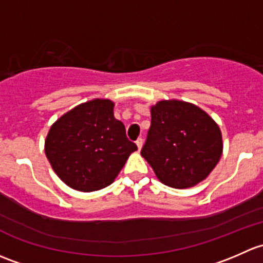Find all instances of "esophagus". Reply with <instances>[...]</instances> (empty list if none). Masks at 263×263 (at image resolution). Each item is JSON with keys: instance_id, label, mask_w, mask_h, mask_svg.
<instances>
[{"instance_id": "obj_1", "label": "esophagus", "mask_w": 263, "mask_h": 263, "mask_svg": "<svg viewBox=\"0 0 263 263\" xmlns=\"http://www.w3.org/2000/svg\"><path fill=\"white\" fill-rule=\"evenodd\" d=\"M135 144H137V147H138V149H142V147H143V139L142 138H139V139L137 140V142H135Z\"/></svg>"}]
</instances>
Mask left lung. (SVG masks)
Wrapping results in <instances>:
<instances>
[{
    "label": "left lung",
    "mask_w": 263,
    "mask_h": 263,
    "mask_svg": "<svg viewBox=\"0 0 263 263\" xmlns=\"http://www.w3.org/2000/svg\"><path fill=\"white\" fill-rule=\"evenodd\" d=\"M151 128L143 158L157 178L173 189L204 181L223 153L218 124L204 110L181 100H162L151 106Z\"/></svg>",
    "instance_id": "left-lung-1"
}]
</instances>
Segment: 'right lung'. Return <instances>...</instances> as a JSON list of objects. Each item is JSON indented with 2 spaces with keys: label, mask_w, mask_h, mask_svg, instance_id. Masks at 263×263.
<instances>
[{
  "label": "right lung",
  "mask_w": 263,
  "mask_h": 263,
  "mask_svg": "<svg viewBox=\"0 0 263 263\" xmlns=\"http://www.w3.org/2000/svg\"><path fill=\"white\" fill-rule=\"evenodd\" d=\"M114 106L109 99L86 101L63 114L48 132L45 156L73 190L92 192L111 185L138 149L114 116Z\"/></svg>",
  "instance_id": "add662e5"
}]
</instances>
